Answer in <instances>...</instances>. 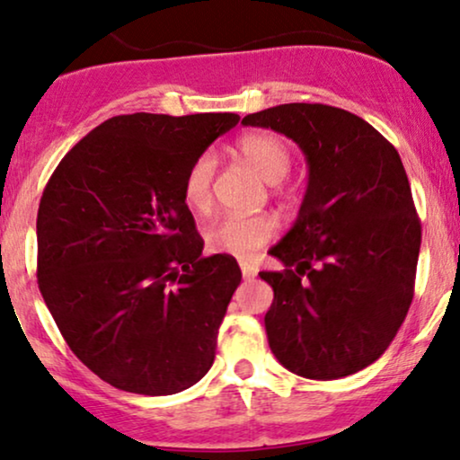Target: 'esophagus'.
Instances as JSON below:
<instances>
[{"instance_id":"esophagus-1","label":"esophagus","mask_w":460,"mask_h":460,"mask_svg":"<svg viewBox=\"0 0 460 460\" xmlns=\"http://www.w3.org/2000/svg\"><path fill=\"white\" fill-rule=\"evenodd\" d=\"M240 270H242V277H244V279H252L257 274V266H252V263H248V261H242Z\"/></svg>"}]
</instances>
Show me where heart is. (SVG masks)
<instances>
[{
    "label": "heart",
    "instance_id": "heart-1",
    "mask_svg": "<svg viewBox=\"0 0 460 460\" xmlns=\"http://www.w3.org/2000/svg\"><path fill=\"white\" fill-rule=\"evenodd\" d=\"M237 151L248 166L268 183H281L292 168V153L283 138L274 134H246L237 140ZM216 177L214 153L194 157L181 183L183 200L194 212H208L212 205ZM277 235V220L268 214L225 216L205 231V242L212 252L248 260Z\"/></svg>",
    "mask_w": 460,
    "mask_h": 460
}]
</instances>
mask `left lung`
Returning a JSON list of instances; mask_svg holds the SVG:
<instances>
[{"mask_svg":"<svg viewBox=\"0 0 460 460\" xmlns=\"http://www.w3.org/2000/svg\"><path fill=\"white\" fill-rule=\"evenodd\" d=\"M303 149L307 192L296 223L260 272L274 289L268 344L283 367L314 381L350 376L392 344L413 300L421 225L402 160L357 114L283 103L242 119Z\"/></svg>","mask_w":460,"mask_h":460,"instance_id":"obj_1","label":"left lung"}]
</instances>
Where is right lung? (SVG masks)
I'll return each instance as SVG.
<instances>
[{"label": "right lung", "mask_w": 460, "mask_h": 460, "mask_svg": "<svg viewBox=\"0 0 460 460\" xmlns=\"http://www.w3.org/2000/svg\"><path fill=\"white\" fill-rule=\"evenodd\" d=\"M240 116L120 114L62 157L36 218L39 289L79 361L116 389L171 395L212 367L242 272L203 257L181 183Z\"/></svg>", "instance_id": "1"}]
</instances>
